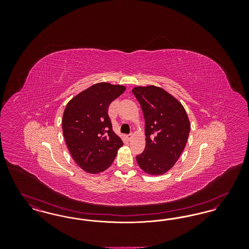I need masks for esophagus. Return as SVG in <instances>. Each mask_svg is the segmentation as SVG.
<instances>
[{
	"mask_svg": "<svg viewBox=\"0 0 249 249\" xmlns=\"http://www.w3.org/2000/svg\"><path fill=\"white\" fill-rule=\"evenodd\" d=\"M132 136H133V135H132V133H129V134H127V135H126V137H127V139H128V140H130V139L132 138Z\"/></svg>",
	"mask_w": 249,
	"mask_h": 249,
	"instance_id": "1",
	"label": "esophagus"
}]
</instances>
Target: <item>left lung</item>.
Returning a JSON list of instances; mask_svg holds the SVG:
<instances>
[{
	"instance_id": "1",
	"label": "left lung",
	"mask_w": 249,
	"mask_h": 249,
	"mask_svg": "<svg viewBox=\"0 0 249 249\" xmlns=\"http://www.w3.org/2000/svg\"><path fill=\"white\" fill-rule=\"evenodd\" d=\"M132 93L139 102L144 117L145 147L136 156L145 173L159 176L169 171L183 152L190 134L188 115L178 100L164 89L137 87Z\"/></svg>"
}]
</instances>
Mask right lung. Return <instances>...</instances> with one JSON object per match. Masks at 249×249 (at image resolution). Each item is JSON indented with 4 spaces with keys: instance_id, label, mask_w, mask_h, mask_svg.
Segmentation results:
<instances>
[{
    "instance_id": "obj_1",
    "label": "right lung",
    "mask_w": 249,
    "mask_h": 249,
    "mask_svg": "<svg viewBox=\"0 0 249 249\" xmlns=\"http://www.w3.org/2000/svg\"><path fill=\"white\" fill-rule=\"evenodd\" d=\"M120 85L98 83L73 97L62 117V131L73 160L86 172L98 174L112 164L122 140L113 131L110 104L125 91Z\"/></svg>"
}]
</instances>
